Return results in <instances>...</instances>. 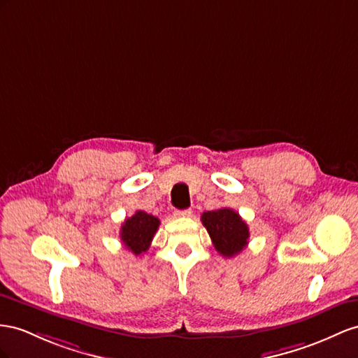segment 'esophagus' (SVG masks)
<instances>
[{
	"mask_svg": "<svg viewBox=\"0 0 358 358\" xmlns=\"http://www.w3.org/2000/svg\"><path fill=\"white\" fill-rule=\"evenodd\" d=\"M178 217H189L192 215V210L190 208H186V210H178V212L176 213Z\"/></svg>",
	"mask_w": 358,
	"mask_h": 358,
	"instance_id": "34e87169",
	"label": "esophagus"
}]
</instances>
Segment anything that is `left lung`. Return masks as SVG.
Wrapping results in <instances>:
<instances>
[{
	"label": "left lung",
	"instance_id": "1",
	"mask_svg": "<svg viewBox=\"0 0 358 358\" xmlns=\"http://www.w3.org/2000/svg\"><path fill=\"white\" fill-rule=\"evenodd\" d=\"M216 251L224 257L239 254L250 239V228L233 208H219L204 212L201 216Z\"/></svg>",
	"mask_w": 358,
	"mask_h": 358
}]
</instances>
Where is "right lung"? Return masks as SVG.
Masks as SVG:
<instances>
[{"label": "right lung", "instance_id": "add662e5", "mask_svg": "<svg viewBox=\"0 0 358 358\" xmlns=\"http://www.w3.org/2000/svg\"><path fill=\"white\" fill-rule=\"evenodd\" d=\"M159 225V217L148 215L143 210H137L131 217L125 219L119 236L128 251H131L134 255H141L148 251Z\"/></svg>", "mask_w": 358, "mask_h": 358}]
</instances>
